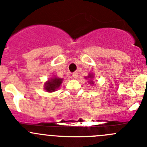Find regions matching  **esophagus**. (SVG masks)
Wrapping results in <instances>:
<instances>
[{"instance_id":"obj_1","label":"esophagus","mask_w":147,"mask_h":147,"mask_svg":"<svg viewBox=\"0 0 147 147\" xmlns=\"http://www.w3.org/2000/svg\"><path fill=\"white\" fill-rule=\"evenodd\" d=\"M72 76L73 78H78V72H73L72 74Z\"/></svg>"}]
</instances>
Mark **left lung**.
<instances>
[{
	"mask_svg": "<svg viewBox=\"0 0 147 147\" xmlns=\"http://www.w3.org/2000/svg\"><path fill=\"white\" fill-rule=\"evenodd\" d=\"M88 77H89V78H92V76H91V75H89ZM89 83H92L93 82L91 81V80H90V82H89Z\"/></svg>",
	"mask_w": 147,
	"mask_h": 147,
	"instance_id": "1",
	"label": "left lung"
}]
</instances>
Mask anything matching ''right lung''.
I'll return each instance as SVG.
<instances>
[{
	"label": "right lung",
	"instance_id": "add662e5",
	"mask_svg": "<svg viewBox=\"0 0 147 147\" xmlns=\"http://www.w3.org/2000/svg\"><path fill=\"white\" fill-rule=\"evenodd\" d=\"M62 79L58 78H53L51 80H49L45 84V89L47 92H53L54 90H57L60 85L61 84Z\"/></svg>",
	"mask_w": 147,
	"mask_h": 147
}]
</instances>
